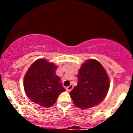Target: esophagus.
<instances>
[{
    "label": "esophagus",
    "instance_id": "obj_1",
    "mask_svg": "<svg viewBox=\"0 0 133 133\" xmlns=\"http://www.w3.org/2000/svg\"><path fill=\"white\" fill-rule=\"evenodd\" d=\"M72 89H73V85H72V84H70L69 86H68L67 87H66V90H67L68 92H70V90H72Z\"/></svg>",
    "mask_w": 133,
    "mask_h": 133
}]
</instances>
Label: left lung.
I'll list each match as a JSON object with an SVG mask.
<instances>
[{
	"label": "left lung",
	"mask_w": 133,
	"mask_h": 133,
	"mask_svg": "<svg viewBox=\"0 0 133 133\" xmlns=\"http://www.w3.org/2000/svg\"><path fill=\"white\" fill-rule=\"evenodd\" d=\"M109 89V79L101 63L89 60L78 70L77 85L70 92L74 104L81 109L97 106L104 100Z\"/></svg>",
	"instance_id": "8db88e82"
}]
</instances>
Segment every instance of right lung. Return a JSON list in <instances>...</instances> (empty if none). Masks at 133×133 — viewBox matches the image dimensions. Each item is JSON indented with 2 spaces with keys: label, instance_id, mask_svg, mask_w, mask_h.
I'll return each instance as SVG.
<instances>
[{
  "label": "right lung",
  "instance_id": "add662e5",
  "mask_svg": "<svg viewBox=\"0 0 133 133\" xmlns=\"http://www.w3.org/2000/svg\"><path fill=\"white\" fill-rule=\"evenodd\" d=\"M55 64L45 59L36 61L27 71L24 88L27 97L44 107L52 106L61 92L65 91L61 79L55 73Z\"/></svg>",
  "mask_w": 133,
  "mask_h": 133
}]
</instances>
